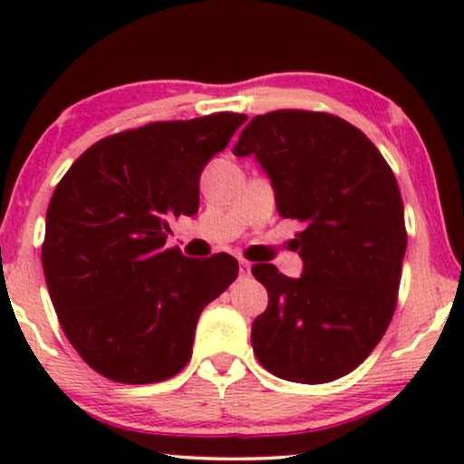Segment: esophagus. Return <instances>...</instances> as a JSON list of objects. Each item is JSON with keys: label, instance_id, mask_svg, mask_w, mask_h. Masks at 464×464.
Wrapping results in <instances>:
<instances>
[{"label": "esophagus", "instance_id": "esophagus-1", "mask_svg": "<svg viewBox=\"0 0 464 464\" xmlns=\"http://www.w3.org/2000/svg\"><path fill=\"white\" fill-rule=\"evenodd\" d=\"M250 275V262L246 259H239V276H248Z\"/></svg>", "mask_w": 464, "mask_h": 464}]
</instances>
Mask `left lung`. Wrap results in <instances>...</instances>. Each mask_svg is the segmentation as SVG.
Here are the masks:
<instances>
[{"instance_id":"8db88e82","label":"left lung","mask_w":464,"mask_h":464,"mask_svg":"<svg viewBox=\"0 0 464 464\" xmlns=\"http://www.w3.org/2000/svg\"><path fill=\"white\" fill-rule=\"evenodd\" d=\"M233 154H253L279 216L303 222L292 239L299 279L253 266L268 290L250 329L255 355L296 384L338 380L377 347L395 312L408 244L395 174L364 132L312 111L253 117Z\"/></svg>"}]
</instances>
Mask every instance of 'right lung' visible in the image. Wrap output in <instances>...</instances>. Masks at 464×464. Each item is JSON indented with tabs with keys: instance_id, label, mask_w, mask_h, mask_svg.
I'll return each mask as SVG.
<instances>
[{
	"instance_id": "add662e5",
	"label": "right lung",
	"mask_w": 464,
	"mask_h": 464,
	"mask_svg": "<svg viewBox=\"0 0 464 464\" xmlns=\"http://www.w3.org/2000/svg\"><path fill=\"white\" fill-rule=\"evenodd\" d=\"M246 121L214 113L154 121L93 143L56 185L44 273L69 343L121 384L163 382L188 364L200 312L236 281L231 255L165 248L172 216L198 214L200 172Z\"/></svg>"
}]
</instances>
